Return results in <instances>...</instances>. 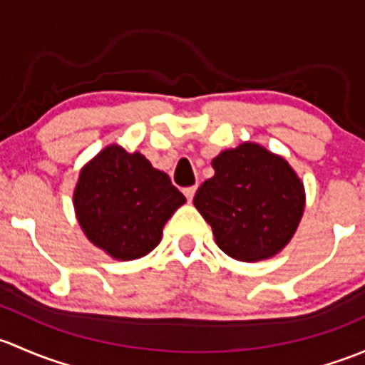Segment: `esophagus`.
Returning <instances> with one entry per match:
<instances>
[{
	"label": "esophagus",
	"instance_id": "esophagus-1",
	"mask_svg": "<svg viewBox=\"0 0 365 365\" xmlns=\"http://www.w3.org/2000/svg\"><path fill=\"white\" fill-rule=\"evenodd\" d=\"M184 195H186V198H187V202H191L193 200V197H195V191H197V186H190V187H184Z\"/></svg>",
	"mask_w": 365,
	"mask_h": 365
}]
</instances>
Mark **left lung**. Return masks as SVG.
I'll return each mask as SVG.
<instances>
[{
    "mask_svg": "<svg viewBox=\"0 0 365 365\" xmlns=\"http://www.w3.org/2000/svg\"><path fill=\"white\" fill-rule=\"evenodd\" d=\"M210 165L214 175L198 187L193 204L220 250L247 264L276 257L306 207L304 182L292 165L257 142L225 149Z\"/></svg>",
    "mask_w": 365,
    "mask_h": 365,
    "instance_id": "left-lung-1",
    "label": "left lung"
}]
</instances>
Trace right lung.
Instances as JSON below:
<instances>
[{"label":"right lung","mask_w":365,"mask_h":365,"mask_svg":"<svg viewBox=\"0 0 365 365\" xmlns=\"http://www.w3.org/2000/svg\"><path fill=\"white\" fill-rule=\"evenodd\" d=\"M186 197L142 153L110 144L81 168L75 217L89 242L114 260L145 257Z\"/></svg>","instance_id":"add662e5"}]
</instances>
